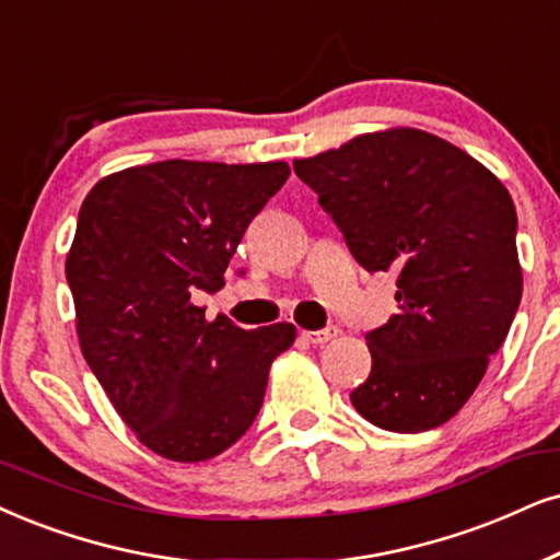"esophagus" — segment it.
Listing matches in <instances>:
<instances>
[{
	"label": "esophagus",
	"mask_w": 560,
	"mask_h": 560,
	"mask_svg": "<svg viewBox=\"0 0 560 560\" xmlns=\"http://www.w3.org/2000/svg\"><path fill=\"white\" fill-rule=\"evenodd\" d=\"M338 336V328H323V330H302V338L310 343H328L330 338Z\"/></svg>",
	"instance_id": "1"
}]
</instances>
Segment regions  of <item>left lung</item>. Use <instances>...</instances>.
I'll return each mask as SVG.
<instances>
[{
  "label": "left lung",
  "instance_id": "1",
  "mask_svg": "<svg viewBox=\"0 0 560 560\" xmlns=\"http://www.w3.org/2000/svg\"><path fill=\"white\" fill-rule=\"evenodd\" d=\"M366 271L398 276V313L366 332L372 372L351 402L416 434L476 393L522 300L516 211L497 175L421 129L362 133L294 160Z\"/></svg>",
  "mask_w": 560,
  "mask_h": 560
}]
</instances>
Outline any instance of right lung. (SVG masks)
Returning <instances> with one entry per match:
<instances>
[{
  "mask_svg": "<svg viewBox=\"0 0 560 560\" xmlns=\"http://www.w3.org/2000/svg\"><path fill=\"white\" fill-rule=\"evenodd\" d=\"M289 178L287 162L165 160L105 175L84 198L67 281L82 357L144 447L175 463L222 455L256 421L292 323L207 320L247 224Z\"/></svg>",
  "mask_w": 560,
  "mask_h": 560,
  "instance_id": "right-lung-1",
  "label": "right lung"
}]
</instances>
